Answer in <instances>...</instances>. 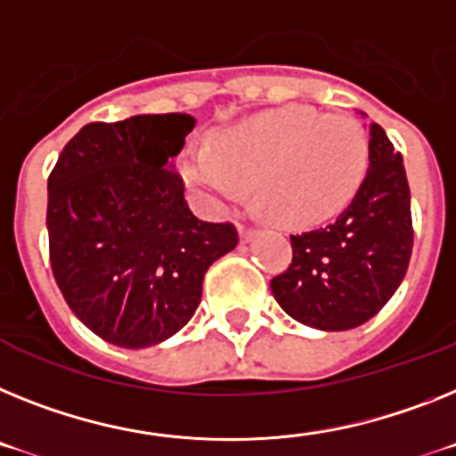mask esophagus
<instances>
[{"label": "esophagus", "mask_w": 456, "mask_h": 456, "mask_svg": "<svg viewBox=\"0 0 456 456\" xmlns=\"http://www.w3.org/2000/svg\"><path fill=\"white\" fill-rule=\"evenodd\" d=\"M239 236H240V240H243V243H250V240L257 236V229L248 227V224H239Z\"/></svg>", "instance_id": "esophagus-1"}]
</instances>
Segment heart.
<instances>
[{
  "instance_id": "heart-1",
  "label": "heart",
  "mask_w": 456,
  "mask_h": 456,
  "mask_svg": "<svg viewBox=\"0 0 456 456\" xmlns=\"http://www.w3.org/2000/svg\"><path fill=\"white\" fill-rule=\"evenodd\" d=\"M369 171V136L354 118L289 104L236 122L213 148L181 159L185 185L210 208L240 204L255 187L259 208L282 227H313L350 204Z\"/></svg>"
}]
</instances>
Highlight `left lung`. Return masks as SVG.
Wrapping results in <instances>:
<instances>
[{"label": "left lung", "instance_id": "1", "mask_svg": "<svg viewBox=\"0 0 456 456\" xmlns=\"http://www.w3.org/2000/svg\"><path fill=\"white\" fill-rule=\"evenodd\" d=\"M369 136V171L350 206L327 227L292 236V264L271 281L282 311L320 331L369 322L399 289L411 262L403 157L376 122Z\"/></svg>", "mask_w": 456, "mask_h": 456}]
</instances>
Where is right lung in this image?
<instances>
[{
  "label": "right lung",
  "mask_w": 456,
  "mask_h": 456,
  "mask_svg": "<svg viewBox=\"0 0 456 456\" xmlns=\"http://www.w3.org/2000/svg\"><path fill=\"white\" fill-rule=\"evenodd\" d=\"M197 120L141 113L90 122L48 178L51 266L80 322L118 347L159 346L192 320L234 224L194 216L174 157Z\"/></svg>",
  "instance_id": "obj_1"
}]
</instances>
